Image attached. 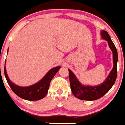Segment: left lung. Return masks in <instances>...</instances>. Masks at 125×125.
<instances>
[{"label": "left lung", "mask_w": 125, "mask_h": 125, "mask_svg": "<svg viewBox=\"0 0 125 125\" xmlns=\"http://www.w3.org/2000/svg\"><path fill=\"white\" fill-rule=\"evenodd\" d=\"M101 35L102 38L104 39L108 42V45L113 52V68L104 82L96 86H87L82 85L78 81L74 73L69 69V79L72 92L77 98L81 100L94 101L101 98L111 89L116 79L118 62L117 50L107 31H102Z\"/></svg>", "instance_id": "left-lung-1"}]
</instances>
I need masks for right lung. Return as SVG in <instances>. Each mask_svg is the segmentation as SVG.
<instances>
[{
	"label": "right lung",
	"mask_w": 125,
	"mask_h": 125,
	"mask_svg": "<svg viewBox=\"0 0 125 125\" xmlns=\"http://www.w3.org/2000/svg\"><path fill=\"white\" fill-rule=\"evenodd\" d=\"M60 69V66L53 68L48 72L41 81L28 87H20L12 82L7 75L5 67H4V74L7 83L16 95L26 100L38 101L43 99L47 94L51 81Z\"/></svg>",
	"instance_id": "obj_1"
}]
</instances>
